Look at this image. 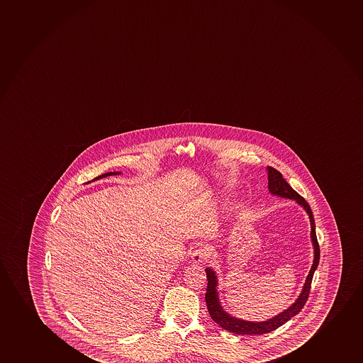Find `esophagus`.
I'll return each instance as SVG.
<instances>
[{"mask_svg": "<svg viewBox=\"0 0 363 363\" xmlns=\"http://www.w3.org/2000/svg\"><path fill=\"white\" fill-rule=\"evenodd\" d=\"M207 250L204 248H197L196 250H194L191 255L192 263L201 264L203 263L204 260L207 259Z\"/></svg>", "mask_w": 363, "mask_h": 363, "instance_id": "esophagus-1", "label": "esophagus"}]
</instances>
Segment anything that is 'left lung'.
Wrapping results in <instances>:
<instances>
[{"label": "left lung", "mask_w": 363, "mask_h": 363, "mask_svg": "<svg viewBox=\"0 0 363 363\" xmlns=\"http://www.w3.org/2000/svg\"><path fill=\"white\" fill-rule=\"evenodd\" d=\"M267 179H269V183H267L269 184V191L272 195H277V196L289 199V200H296L308 213L310 223H311V241H313V255H315L313 267L310 269L303 291L298 296V299L296 300V303L292 304V306H289L287 310H284V313H279L270 320L263 322L243 321V320L233 317L226 313L225 310L221 306L219 296H218V279L216 272L207 267L204 270L206 271V275H207V279H208L207 292H206V303H207L209 315L212 317L213 321L220 325L221 328L230 332V333L250 334V335L270 333L272 330H277L279 327L284 325L286 322L289 321L292 317L296 316V313H299L301 308H304L305 303L308 301V293H310L311 282H313V272L316 270L318 262H320V246H318V242H317L316 225H315L313 214L308 202L305 201L304 197L300 196L299 194L284 180L282 174L275 168L267 166Z\"/></svg>", "instance_id": "1"}]
</instances>
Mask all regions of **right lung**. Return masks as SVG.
<instances>
[{
    "label": "right lung",
    "instance_id": "1",
    "mask_svg": "<svg viewBox=\"0 0 363 363\" xmlns=\"http://www.w3.org/2000/svg\"><path fill=\"white\" fill-rule=\"evenodd\" d=\"M113 174H120L118 172H108V173H105V174L99 175V177H96V178H94V180L100 179V178H104V177H108V175H113Z\"/></svg>",
    "mask_w": 363,
    "mask_h": 363
}]
</instances>
